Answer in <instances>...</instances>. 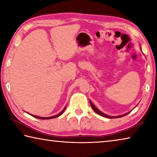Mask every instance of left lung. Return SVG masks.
I'll return each mask as SVG.
<instances>
[{
    "label": "left lung",
    "mask_w": 157,
    "mask_h": 157,
    "mask_svg": "<svg viewBox=\"0 0 157 157\" xmlns=\"http://www.w3.org/2000/svg\"><path fill=\"white\" fill-rule=\"evenodd\" d=\"M90 104H91V106L92 109H94V111H95V113H97L98 114H99V115H100L101 116L105 117V118H121V117L126 116V115H127V114H128V113H129H129H125V114H123V115L117 116H108V115H107V114H105V113H102V111H100L99 109H98V108L95 107V106L94 105V104H93V103L91 102V101H90Z\"/></svg>",
    "instance_id": "8db88e82"
}]
</instances>
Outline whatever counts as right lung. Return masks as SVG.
<instances>
[{
  "label": "right lung",
  "mask_w": 157,
  "mask_h": 157,
  "mask_svg": "<svg viewBox=\"0 0 157 157\" xmlns=\"http://www.w3.org/2000/svg\"><path fill=\"white\" fill-rule=\"evenodd\" d=\"M66 109V107H64V109H63L61 111V112L59 113V114H57V115H56V116H51V117H46V118H45V117H39V116H34V115H32L31 114V116H33V117H34V118H39V119H43V120H47V119H52V118H56V117H58V116H61L62 115V114L63 113V111H64V110Z\"/></svg>",
  "instance_id": "1"
}]
</instances>
